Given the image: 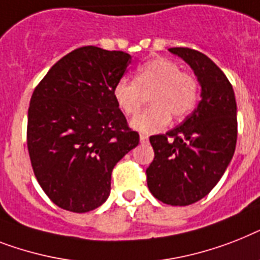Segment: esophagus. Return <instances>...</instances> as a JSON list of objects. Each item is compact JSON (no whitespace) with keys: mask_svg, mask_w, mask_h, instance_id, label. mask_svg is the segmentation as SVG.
I'll return each instance as SVG.
<instances>
[{"mask_svg":"<svg viewBox=\"0 0 260 260\" xmlns=\"http://www.w3.org/2000/svg\"><path fill=\"white\" fill-rule=\"evenodd\" d=\"M148 141V136L147 135H140V143H147Z\"/></svg>","mask_w":260,"mask_h":260,"instance_id":"1","label":"esophagus"}]
</instances>
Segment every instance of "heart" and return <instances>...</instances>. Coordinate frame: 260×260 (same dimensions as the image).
I'll return each mask as SVG.
<instances>
[{"label":"heart","mask_w":260,"mask_h":260,"mask_svg":"<svg viewBox=\"0 0 260 260\" xmlns=\"http://www.w3.org/2000/svg\"><path fill=\"white\" fill-rule=\"evenodd\" d=\"M152 107L137 115L132 128L143 134H156L164 129L171 120L189 115L198 103L199 86L195 77L181 72L180 65L166 57H156L140 65L135 79L121 77L113 85V99L125 115H135L151 93Z\"/></svg>","instance_id":"b5f03b06"}]
</instances>
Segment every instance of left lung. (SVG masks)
<instances>
[{
    "label": "left lung",
    "instance_id": "8db88e82",
    "mask_svg": "<svg viewBox=\"0 0 260 260\" xmlns=\"http://www.w3.org/2000/svg\"><path fill=\"white\" fill-rule=\"evenodd\" d=\"M168 50L191 67L202 100L181 125L149 137L155 157L147 168V184L160 202L188 206L210 193L233 159L236 101L231 82L206 54L189 48Z\"/></svg>",
    "mask_w": 260,
    "mask_h": 260
}]
</instances>
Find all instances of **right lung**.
<instances>
[{
	"instance_id": "1",
	"label": "right lung",
	"mask_w": 260,
	"mask_h": 260,
	"mask_svg": "<svg viewBox=\"0 0 260 260\" xmlns=\"http://www.w3.org/2000/svg\"><path fill=\"white\" fill-rule=\"evenodd\" d=\"M132 57L82 46L36 86L27 111V151L35 176L60 208L88 212L111 192L113 167L139 144L113 99Z\"/></svg>"
}]
</instances>
